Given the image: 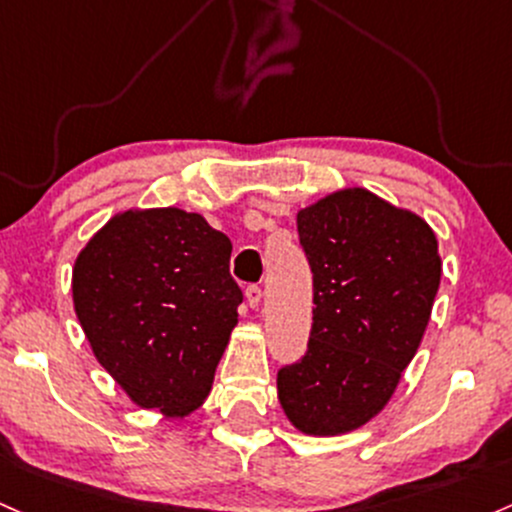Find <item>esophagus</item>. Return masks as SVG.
Segmentation results:
<instances>
[{"instance_id": "34e87169", "label": "esophagus", "mask_w": 512, "mask_h": 512, "mask_svg": "<svg viewBox=\"0 0 512 512\" xmlns=\"http://www.w3.org/2000/svg\"><path fill=\"white\" fill-rule=\"evenodd\" d=\"M245 299L252 308H257L262 303V289L257 284H247L245 286Z\"/></svg>"}]
</instances>
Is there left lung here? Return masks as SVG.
I'll use <instances>...</instances> for the list:
<instances>
[{"instance_id": "1", "label": "left lung", "mask_w": 512, "mask_h": 512, "mask_svg": "<svg viewBox=\"0 0 512 512\" xmlns=\"http://www.w3.org/2000/svg\"><path fill=\"white\" fill-rule=\"evenodd\" d=\"M313 272L308 350L277 374L286 418L342 435L389 403L423 340L442 262L428 223L367 189H342L296 216Z\"/></svg>"}]
</instances>
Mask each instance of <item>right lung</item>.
Wrapping results in <instances>:
<instances>
[{
	"mask_svg": "<svg viewBox=\"0 0 512 512\" xmlns=\"http://www.w3.org/2000/svg\"><path fill=\"white\" fill-rule=\"evenodd\" d=\"M228 235L182 209L126 211L89 240L72 299L94 357L140 408L204 403L238 323Z\"/></svg>",
	"mask_w": 512,
	"mask_h": 512,
	"instance_id": "right-lung-1",
	"label": "right lung"
}]
</instances>
